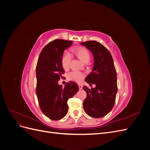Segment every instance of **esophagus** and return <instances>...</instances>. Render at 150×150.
<instances>
[{
  "label": "esophagus",
  "mask_w": 150,
  "mask_h": 150,
  "mask_svg": "<svg viewBox=\"0 0 150 150\" xmlns=\"http://www.w3.org/2000/svg\"><path fill=\"white\" fill-rule=\"evenodd\" d=\"M78 86H79V89H83V86H82V85L78 84Z\"/></svg>",
  "instance_id": "esophagus-1"
}]
</instances>
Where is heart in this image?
Wrapping results in <instances>:
<instances>
[{
	"label": "heart",
	"mask_w": 150,
	"mask_h": 150,
	"mask_svg": "<svg viewBox=\"0 0 150 150\" xmlns=\"http://www.w3.org/2000/svg\"><path fill=\"white\" fill-rule=\"evenodd\" d=\"M72 52L78 57L79 59L84 63L88 62L90 59V54L89 51L85 47H77L71 50ZM71 61V55L68 52H65L62 56L61 64L63 69L67 70L69 69ZM67 78L71 81L79 83L84 78V74L79 71L71 72L68 74Z\"/></svg>",
	"instance_id": "1"
}]
</instances>
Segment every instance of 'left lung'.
<instances>
[{
	"label": "left lung",
	"instance_id": "obj_1",
	"mask_svg": "<svg viewBox=\"0 0 150 150\" xmlns=\"http://www.w3.org/2000/svg\"><path fill=\"white\" fill-rule=\"evenodd\" d=\"M81 44L91 51L94 57L93 70L85 81L90 86L96 85L91 89L83 87L87 93L84 110L89 116L99 118L108 114L115 105L117 91L116 71L111 54L103 45L96 40Z\"/></svg>",
	"mask_w": 150,
	"mask_h": 150
}]
</instances>
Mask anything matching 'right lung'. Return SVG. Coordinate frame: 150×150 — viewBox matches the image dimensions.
Instances as JSON below:
<instances>
[{"instance_id":"obj_1","label":"right lung","mask_w":150,"mask_h":150,"mask_svg":"<svg viewBox=\"0 0 150 150\" xmlns=\"http://www.w3.org/2000/svg\"><path fill=\"white\" fill-rule=\"evenodd\" d=\"M72 41L56 39L49 42L40 52L36 66V94L42 112L49 119L59 120L68 111L67 101L79 91L78 84L69 81L64 86L58 81L64 70L61 64L64 51Z\"/></svg>"}]
</instances>
